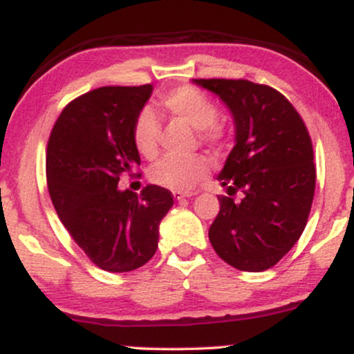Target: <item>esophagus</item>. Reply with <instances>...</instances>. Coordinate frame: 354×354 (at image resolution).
<instances>
[{"instance_id":"esophagus-1","label":"esophagus","mask_w":354,"mask_h":354,"mask_svg":"<svg viewBox=\"0 0 354 354\" xmlns=\"http://www.w3.org/2000/svg\"><path fill=\"white\" fill-rule=\"evenodd\" d=\"M173 196H174V200L181 201V200H185V198L194 196V193H189V191H173Z\"/></svg>"}]
</instances>
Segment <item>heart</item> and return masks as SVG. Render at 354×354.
Wrapping results in <instances>:
<instances>
[{"label":"heart","mask_w":354,"mask_h":354,"mask_svg":"<svg viewBox=\"0 0 354 354\" xmlns=\"http://www.w3.org/2000/svg\"><path fill=\"white\" fill-rule=\"evenodd\" d=\"M161 106L168 115L198 128V136L203 143L223 145L230 140L231 124L225 118L218 116V106L196 86H178L169 89L160 98ZM158 135L160 126L151 109L145 108L138 113L131 128V140L136 151L146 160H151L158 151ZM209 174V163L201 154L189 156L161 158L153 165L149 178L154 185L173 191H189L194 185L205 180Z\"/></svg>","instance_id":"obj_1"}]
</instances>
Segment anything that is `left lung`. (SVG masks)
I'll return each mask as SVG.
<instances>
[{"mask_svg": "<svg viewBox=\"0 0 354 354\" xmlns=\"http://www.w3.org/2000/svg\"><path fill=\"white\" fill-rule=\"evenodd\" d=\"M194 83L216 93L236 124V145L218 176L228 196H218L211 246L236 270H270L295 246L310 216L316 186L310 133L293 104L268 84Z\"/></svg>", "mask_w": 354, "mask_h": 354, "instance_id": "obj_1", "label": "left lung"}]
</instances>
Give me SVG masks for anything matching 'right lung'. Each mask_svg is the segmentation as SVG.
Returning <instances> with one entry per match:
<instances>
[{
	"label": "right lung",
	"mask_w": 354,
	"mask_h": 354,
	"mask_svg": "<svg viewBox=\"0 0 354 354\" xmlns=\"http://www.w3.org/2000/svg\"><path fill=\"white\" fill-rule=\"evenodd\" d=\"M151 84L101 86L59 113L46 146V183L56 213L89 261L111 273L146 265L158 248V228L173 206L171 191L149 185L138 196L118 189L140 174L133 121Z\"/></svg>",
	"instance_id": "1"
}]
</instances>
